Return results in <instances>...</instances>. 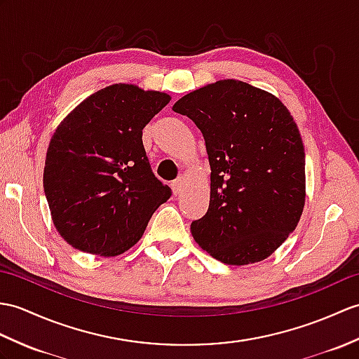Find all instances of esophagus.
<instances>
[{
    "mask_svg": "<svg viewBox=\"0 0 359 359\" xmlns=\"http://www.w3.org/2000/svg\"><path fill=\"white\" fill-rule=\"evenodd\" d=\"M182 187H183V179H177V180H174V182L171 183V189H172V193L176 194V196L180 193Z\"/></svg>",
    "mask_w": 359,
    "mask_h": 359,
    "instance_id": "esophagus-1",
    "label": "esophagus"
}]
</instances>
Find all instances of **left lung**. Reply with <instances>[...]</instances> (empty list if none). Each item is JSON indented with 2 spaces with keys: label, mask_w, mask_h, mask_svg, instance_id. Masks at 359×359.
Instances as JSON below:
<instances>
[{
  "label": "left lung",
  "mask_w": 359,
  "mask_h": 359,
  "mask_svg": "<svg viewBox=\"0 0 359 359\" xmlns=\"http://www.w3.org/2000/svg\"><path fill=\"white\" fill-rule=\"evenodd\" d=\"M172 110L202 131L211 166L210 208L191 223L198 246L224 264L262 262L303 214L304 147L278 97L243 81L191 91Z\"/></svg>",
  "instance_id": "1"
}]
</instances>
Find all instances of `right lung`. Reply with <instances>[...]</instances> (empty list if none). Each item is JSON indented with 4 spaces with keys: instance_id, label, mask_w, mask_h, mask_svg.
Listing matches in <instances>:
<instances>
[{
    "instance_id": "1",
    "label": "right lung",
    "mask_w": 359,
    "mask_h": 359,
    "mask_svg": "<svg viewBox=\"0 0 359 359\" xmlns=\"http://www.w3.org/2000/svg\"><path fill=\"white\" fill-rule=\"evenodd\" d=\"M170 101L161 91L113 84L57 125L43 183L53 224L67 243L116 257L144 236L171 188L153 174L142 130Z\"/></svg>"
}]
</instances>
